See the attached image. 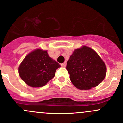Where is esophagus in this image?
Instances as JSON below:
<instances>
[{"instance_id": "esophagus-1", "label": "esophagus", "mask_w": 123, "mask_h": 123, "mask_svg": "<svg viewBox=\"0 0 123 123\" xmlns=\"http://www.w3.org/2000/svg\"><path fill=\"white\" fill-rule=\"evenodd\" d=\"M61 66H62V67H65L66 65V62H64L63 63H61Z\"/></svg>"}]
</instances>
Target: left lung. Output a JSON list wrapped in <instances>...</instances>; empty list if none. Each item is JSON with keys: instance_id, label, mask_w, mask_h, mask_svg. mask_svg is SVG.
<instances>
[{"instance_id": "obj_1", "label": "left lung", "mask_w": 123, "mask_h": 123, "mask_svg": "<svg viewBox=\"0 0 123 123\" xmlns=\"http://www.w3.org/2000/svg\"><path fill=\"white\" fill-rule=\"evenodd\" d=\"M66 69L70 80L77 88L90 90L105 79L106 67L94 50L87 46L76 49L68 61Z\"/></svg>"}]
</instances>
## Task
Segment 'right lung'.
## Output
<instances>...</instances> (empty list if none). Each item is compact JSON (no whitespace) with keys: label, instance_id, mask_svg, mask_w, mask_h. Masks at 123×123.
I'll list each match as a JSON object with an SVG mask.
<instances>
[{"label":"right lung","instance_id":"1","mask_svg":"<svg viewBox=\"0 0 123 123\" xmlns=\"http://www.w3.org/2000/svg\"><path fill=\"white\" fill-rule=\"evenodd\" d=\"M60 65L49 57L47 51L36 49L29 53L18 68L19 76L32 87L46 85L55 76Z\"/></svg>","mask_w":123,"mask_h":123}]
</instances>
